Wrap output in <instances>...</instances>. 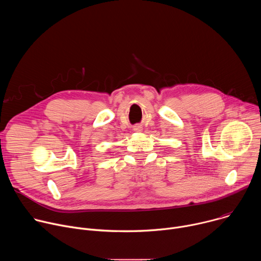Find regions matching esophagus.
Instances as JSON below:
<instances>
[{
  "mask_svg": "<svg viewBox=\"0 0 261 261\" xmlns=\"http://www.w3.org/2000/svg\"><path fill=\"white\" fill-rule=\"evenodd\" d=\"M133 130H134L135 132H141V131H142V127H141L140 125H135V126L133 127Z\"/></svg>",
  "mask_w": 261,
  "mask_h": 261,
  "instance_id": "obj_1",
  "label": "esophagus"
}]
</instances>
